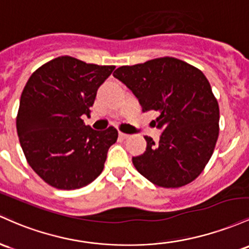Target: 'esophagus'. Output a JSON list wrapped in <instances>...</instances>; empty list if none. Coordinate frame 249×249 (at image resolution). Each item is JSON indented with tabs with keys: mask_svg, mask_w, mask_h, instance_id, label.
Instances as JSON below:
<instances>
[{
	"mask_svg": "<svg viewBox=\"0 0 249 249\" xmlns=\"http://www.w3.org/2000/svg\"><path fill=\"white\" fill-rule=\"evenodd\" d=\"M119 136L121 139H127V138H129V135H128V134H125V133H122V132H119Z\"/></svg>",
	"mask_w": 249,
	"mask_h": 249,
	"instance_id": "obj_1",
	"label": "esophagus"
}]
</instances>
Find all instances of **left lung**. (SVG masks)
<instances>
[{"label":"left lung","instance_id":"left-lung-1","mask_svg":"<svg viewBox=\"0 0 249 249\" xmlns=\"http://www.w3.org/2000/svg\"><path fill=\"white\" fill-rule=\"evenodd\" d=\"M113 75L138 97L142 111H158L153 122L163 130L158 143L144 136L146 150L133 158L138 172L164 188L195 180L219 136V105L207 77L200 69L168 56L122 66Z\"/></svg>","mask_w":249,"mask_h":249}]
</instances>
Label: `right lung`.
Returning a JSON list of instances; mask_svg holds the SVG:
<instances>
[{"mask_svg":"<svg viewBox=\"0 0 249 249\" xmlns=\"http://www.w3.org/2000/svg\"><path fill=\"white\" fill-rule=\"evenodd\" d=\"M114 69L60 56L28 80L16 129L28 163L48 185L77 189L101 174L117 130H94L85 124L82 115H89L97 89Z\"/></svg>","mask_w":249,"mask_h":249,"instance_id":"right-lung-1","label":"right lung"}]
</instances>
